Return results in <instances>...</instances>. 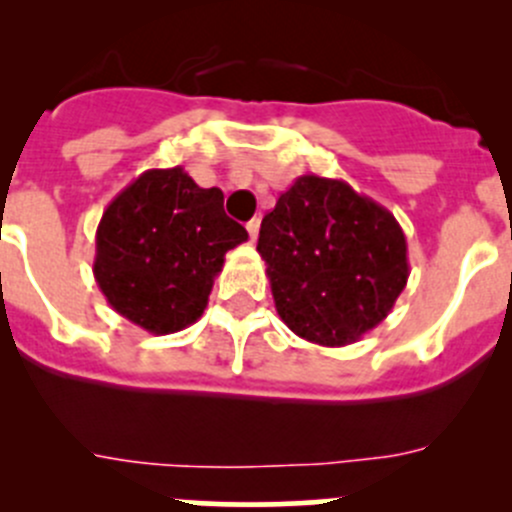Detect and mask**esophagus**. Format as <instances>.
<instances>
[{
    "label": "esophagus",
    "instance_id": "34e87169",
    "mask_svg": "<svg viewBox=\"0 0 512 512\" xmlns=\"http://www.w3.org/2000/svg\"><path fill=\"white\" fill-rule=\"evenodd\" d=\"M247 232H250V240L255 242L257 240V232H260V218H252L250 223H247Z\"/></svg>",
    "mask_w": 512,
    "mask_h": 512
}]
</instances>
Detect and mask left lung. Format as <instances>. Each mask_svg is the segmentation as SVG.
<instances>
[{
    "label": "left lung",
    "mask_w": 512,
    "mask_h": 512,
    "mask_svg": "<svg viewBox=\"0 0 512 512\" xmlns=\"http://www.w3.org/2000/svg\"><path fill=\"white\" fill-rule=\"evenodd\" d=\"M257 252L297 337L347 347L384 322L409 280L406 235L349 183L302 175L262 218Z\"/></svg>",
    "instance_id": "8db88e82"
}]
</instances>
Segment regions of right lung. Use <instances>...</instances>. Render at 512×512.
<instances>
[{"mask_svg": "<svg viewBox=\"0 0 512 512\" xmlns=\"http://www.w3.org/2000/svg\"><path fill=\"white\" fill-rule=\"evenodd\" d=\"M247 230L223 210V190L200 188L180 165L138 175L103 210L94 277L128 322L173 334L208 307L225 252Z\"/></svg>", "mask_w": 512, "mask_h": 512, "instance_id": "right-lung-1", "label": "right lung"}]
</instances>
